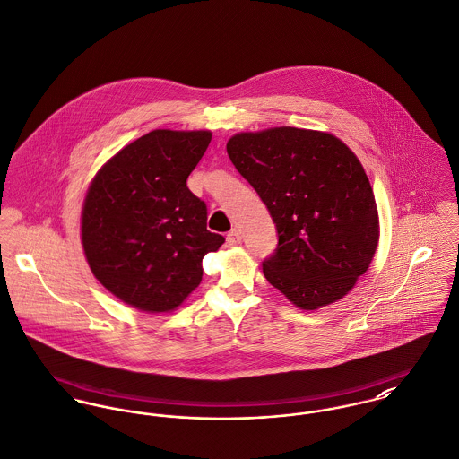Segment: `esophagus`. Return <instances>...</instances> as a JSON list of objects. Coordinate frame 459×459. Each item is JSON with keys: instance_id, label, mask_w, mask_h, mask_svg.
<instances>
[{"instance_id": "1", "label": "esophagus", "mask_w": 459, "mask_h": 459, "mask_svg": "<svg viewBox=\"0 0 459 459\" xmlns=\"http://www.w3.org/2000/svg\"><path fill=\"white\" fill-rule=\"evenodd\" d=\"M226 242H228V246H238L242 242V233L238 230H231L226 237Z\"/></svg>"}]
</instances>
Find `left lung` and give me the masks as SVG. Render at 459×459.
<instances>
[{
	"label": "left lung",
	"instance_id": "8db88e82",
	"mask_svg": "<svg viewBox=\"0 0 459 459\" xmlns=\"http://www.w3.org/2000/svg\"><path fill=\"white\" fill-rule=\"evenodd\" d=\"M226 151L277 228L266 281L303 310L343 298L378 244L376 196L356 154L330 133L290 126L238 133Z\"/></svg>",
	"mask_w": 459,
	"mask_h": 459
}]
</instances>
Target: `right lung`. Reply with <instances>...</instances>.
<instances>
[{"mask_svg": "<svg viewBox=\"0 0 459 459\" xmlns=\"http://www.w3.org/2000/svg\"><path fill=\"white\" fill-rule=\"evenodd\" d=\"M210 131L154 129L121 149L92 178L82 246L94 277L143 312L175 310L204 277L224 237L207 230V205L187 187Z\"/></svg>", "mask_w": 459, "mask_h": 459, "instance_id": "1", "label": "right lung"}]
</instances>
